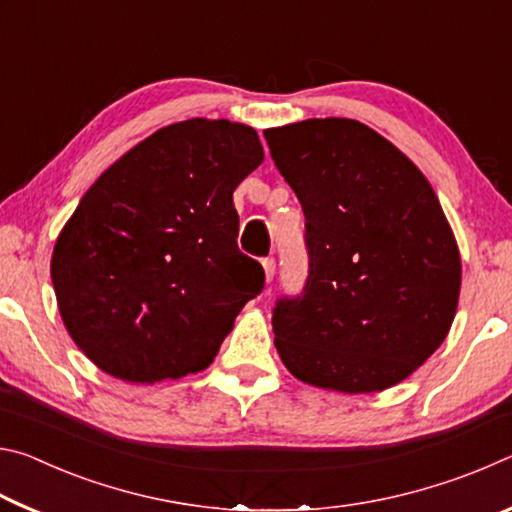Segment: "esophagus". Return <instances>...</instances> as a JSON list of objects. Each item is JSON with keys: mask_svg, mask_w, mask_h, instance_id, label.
<instances>
[{"mask_svg": "<svg viewBox=\"0 0 512 512\" xmlns=\"http://www.w3.org/2000/svg\"><path fill=\"white\" fill-rule=\"evenodd\" d=\"M262 266H264L266 284H271V282H273V277H275V259H273V257H266L264 262H262Z\"/></svg>", "mask_w": 512, "mask_h": 512, "instance_id": "esophagus-1", "label": "esophagus"}]
</instances>
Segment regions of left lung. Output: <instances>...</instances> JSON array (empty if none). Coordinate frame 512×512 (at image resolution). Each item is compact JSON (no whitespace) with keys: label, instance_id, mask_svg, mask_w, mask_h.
Segmentation results:
<instances>
[{"label":"left lung","instance_id":"1","mask_svg":"<svg viewBox=\"0 0 512 512\" xmlns=\"http://www.w3.org/2000/svg\"><path fill=\"white\" fill-rule=\"evenodd\" d=\"M307 219L305 293L273 314L293 377L348 395L413 375L440 348L461 296V253L429 180L357 119L266 128Z\"/></svg>","mask_w":512,"mask_h":512}]
</instances>
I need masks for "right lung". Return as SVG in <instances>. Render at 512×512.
Returning <instances> with one entry per match:
<instances>
[{"instance_id": "add662e5", "label": "right lung", "mask_w": 512, "mask_h": 512, "mask_svg": "<svg viewBox=\"0 0 512 512\" xmlns=\"http://www.w3.org/2000/svg\"><path fill=\"white\" fill-rule=\"evenodd\" d=\"M264 162L255 128L194 117L94 180L51 253L60 318L94 366L131 384L201 372L264 268L239 253L237 185Z\"/></svg>"}]
</instances>
